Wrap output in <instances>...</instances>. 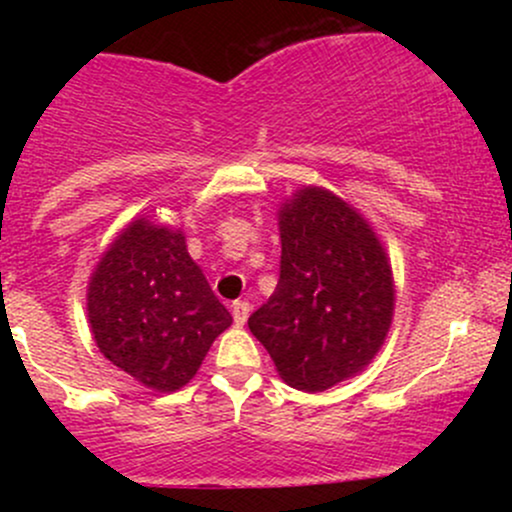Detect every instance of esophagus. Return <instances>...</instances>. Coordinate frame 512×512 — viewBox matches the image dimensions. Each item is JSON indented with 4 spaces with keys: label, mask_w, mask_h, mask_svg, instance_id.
<instances>
[{
    "label": "esophagus",
    "mask_w": 512,
    "mask_h": 512,
    "mask_svg": "<svg viewBox=\"0 0 512 512\" xmlns=\"http://www.w3.org/2000/svg\"><path fill=\"white\" fill-rule=\"evenodd\" d=\"M231 313H233V320H236V325L243 327L245 322H248L250 303L248 301H236V303L231 305Z\"/></svg>",
    "instance_id": "obj_1"
}]
</instances>
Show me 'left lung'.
<instances>
[{"instance_id":"1","label":"left lung","mask_w":512,"mask_h":512,"mask_svg":"<svg viewBox=\"0 0 512 512\" xmlns=\"http://www.w3.org/2000/svg\"><path fill=\"white\" fill-rule=\"evenodd\" d=\"M279 233V284L248 327L284 383L325 392L385 344L395 313L390 260L370 223L325 187L293 192Z\"/></svg>"}]
</instances>
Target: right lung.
Here are the masks:
<instances>
[{"mask_svg": "<svg viewBox=\"0 0 512 512\" xmlns=\"http://www.w3.org/2000/svg\"><path fill=\"white\" fill-rule=\"evenodd\" d=\"M101 354L156 392L190 383L233 322L180 228L134 219L103 252L86 293Z\"/></svg>", "mask_w": 512, "mask_h": 512, "instance_id": "1", "label": "right lung"}]
</instances>
